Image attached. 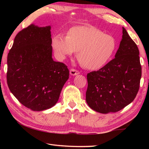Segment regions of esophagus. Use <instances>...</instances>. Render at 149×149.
Masks as SVG:
<instances>
[{
  "label": "esophagus",
  "mask_w": 149,
  "mask_h": 149,
  "mask_svg": "<svg viewBox=\"0 0 149 149\" xmlns=\"http://www.w3.org/2000/svg\"><path fill=\"white\" fill-rule=\"evenodd\" d=\"M70 75H73V76H74V75H77L78 74H79V72L77 71V70H75V69H71L70 70Z\"/></svg>",
  "instance_id": "1"
}]
</instances>
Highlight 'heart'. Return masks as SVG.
<instances>
[{"label": "heart", "mask_w": 149, "mask_h": 149, "mask_svg": "<svg viewBox=\"0 0 149 149\" xmlns=\"http://www.w3.org/2000/svg\"><path fill=\"white\" fill-rule=\"evenodd\" d=\"M52 48L56 56L64 60L77 52V59L85 68L96 70L107 64L116 49V41L112 35L104 34L93 26L72 27L67 36L54 35Z\"/></svg>", "instance_id": "heart-1"}]
</instances>
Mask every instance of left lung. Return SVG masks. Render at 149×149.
Instances as JSON below:
<instances>
[{
    "label": "left lung",
    "instance_id": "left-lung-1",
    "mask_svg": "<svg viewBox=\"0 0 149 149\" xmlns=\"http://www.w3.org/2000/svg\"><path fill=\"white\" fill-rule=\"evenodd\" d=\"M122 33L114 58L87 76L86 102L92 110L102 114L123 109L133 101L139 89V51L123 27Z\"/></svg>",
    "mask_w": 149,
    "mask_h": 149
}]
</instances>
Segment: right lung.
I'll return each mask as SVG.
<instances>
[{
	"label": "right lung",
	"mask_w": 149,
	"mask_h": 149,
	"mask_svg": "<svg viewBox=\"0 0 149 149\" xmlns=\"http://www.w3.org/2000/svg\"><path fill=\"white\" fill-rule=\"evenodd\" d=\"M51 26L32 24L19 31L7 58V84L20 103L33 111L56 104L69 70L52 58Z\"/></svg>",
	"instance_id": "add662e5"
}]
</instances>
